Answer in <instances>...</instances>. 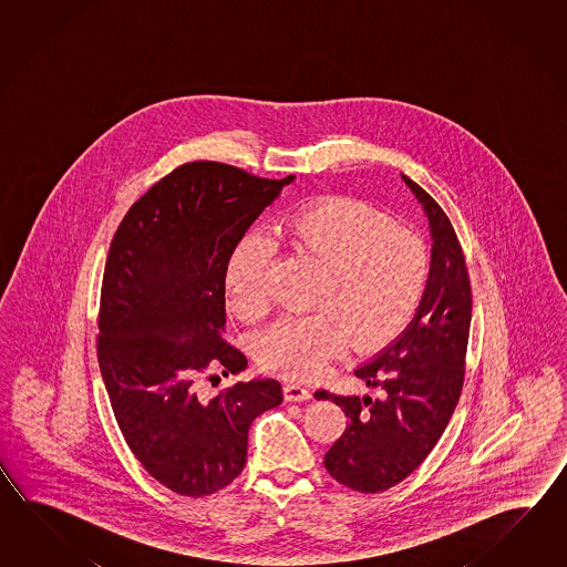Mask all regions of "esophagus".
Wrapping results in <instances>:
<instances>
[{
	"label": "esophagus",
	"instance_id": "obj_1",
	"mask_svg": "<svg viewBox=\"0 0 567 567\" xmlns=\"http://www.w3.org/2000/svg\"><path fill=\"white\" fill-rule=\"evenodd\" d=\"M284 398H286V401H308L312 398V391L300 385V383H286L284 385Z\"/></svg>",
	"mask_w": 567,
	"mask_h": 567
}]
</instances>
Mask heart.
<instances>
[{"mask_svg":"<svg viewBox=\"0 0 567 567\" xmlns=\"http://www.w3.org/2000/svg\"><path fill=\"white\" fill-rule=\"evenodd\" d=\"M274 241L320 271L313 310L284 316L257 342L267 371L312 379L352 344L383 347L411 324L432 276L422 235L354 198H326L279 220ZM274 245L247 235L233 249L225 289L233 313L259 320L269 308L267 269Z\"/></svg>","mask_w":567,"mask_h":567,"instance_id":"obj_1","label":"heart"}]
</instances>
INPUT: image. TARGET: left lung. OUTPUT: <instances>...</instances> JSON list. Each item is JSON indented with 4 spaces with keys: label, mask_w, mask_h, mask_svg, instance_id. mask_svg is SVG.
Masks as SVG:
<instances>
[{
    "label": "left lung",
    "mask_w": 567,
    "mask_h": 567,
    "mask_svg": "<svg viewBox=\"0 0 567 567\" xmlns=\"http://www.w3.org/2000/svg\"><path fill=\"white\" fill-rule=\"evenodd\" d=\"M422 203L432 230V276L411 324L354 374L379 398L332 399L349 417L326 452L334 481L359 493H383L408 478L444 434L456 410L471 334L472 289L456 230L420 184L401 176Z\"/></svg>",
    "instance_id": "obj_1"
}]
</instances>
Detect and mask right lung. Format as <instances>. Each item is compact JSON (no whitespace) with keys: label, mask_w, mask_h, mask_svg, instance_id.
<instances>
[{"label":"right lung","mask_w":567,"mask_h":567,"mask_svg":"<svg viewBox=\"0 0 567 567\" xmlns=\"http://www.w3.org/2000/svg\"><path fill=\"white\" fill-rule=\"evenodd\" d=\"M284 181L220 162H188L133 203L109 247L96 359L121 434L150 476L182 496L229 486L247 460L259 413L281 403L276 379L217 395L196 379L247 367L223 340L225 274L233 249ZM213 379V374H210Z\"/></svg>","instance_id":"add662e5"}]
</instances>
